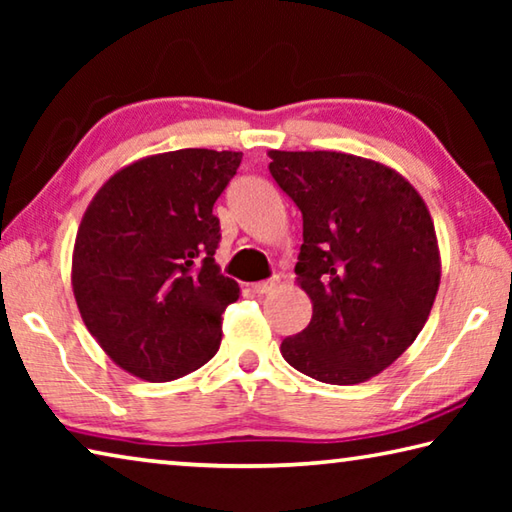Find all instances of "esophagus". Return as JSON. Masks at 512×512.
Segmentation results:
<instances>
[{"label": "esophagus", "mask_w": 512, "mask_h": 512, "mask_svg": "<svg viewBox=\"0 0 512 512\" xmlns=\"http://www.w3.org/2000/svg\"><path fill=\"white\" fill-rule=\"evenodd\" d=\"M277 277H271V280H262V282H255L253 284V291L255 293H271L275 287H277Z\"/></svg>", "instance_id": "1"}]
</instances>
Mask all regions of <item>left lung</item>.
Instances as JSON below:
<instances>
[{
	"label": "left lung",
	"mask_w": 512,
	"mask_h": 512,
	"mask_svg": "<svg viewBox=\"0 0 512 512\" xmlns=\"http://www.w3.org/2000/svg\"><path fill=\"white\" fill-rule=\"evenodd\" d=\"M271 176L302 212L298 287L314 314L280 345L289 366L350 386L386 370L422 332L440 284L427 203L377 160L268 151Z\"/></svg>",
	"instance_id": "8db88e82"
}]
</instances>
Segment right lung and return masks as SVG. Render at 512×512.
Returning <instances> with one entry per match:
<instances>
[{
    "label": "right lung",
    "mask_w": 512,
    "mask_h": 512,
    "mask_svg": "<svg viewBox=\"0 0 512 512\" xmlns=\"http://www.w3.org/2000/svg\"><path fill=\"white\" fill-rule=\"evenodd\" d=\"M237 151L180 149L135 160L99 187L72 253V289L88 332L121 370L171 381L221 345L239 284L214 262L216 198Z\"/></svg>",
    "instance_id": "right-lung-1"
}]
</instances>
